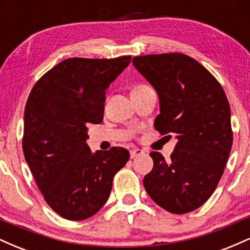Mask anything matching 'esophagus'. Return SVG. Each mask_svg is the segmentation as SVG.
I'll return each instance as SVG.
<instances>
[{
	"label": "esophagus",
	"instance_id": "34e87169",
	"mask_svg": "<svg viewBox=\"0 0 250 250\" xmlns=\"http://www.w3.org/2000/svg\"><path fill=\"white\" fill-rule=\"evenodd\" d=\"M145 154V151L141 150V149H131L130 150V157L131 159H135L137 156H141V155Z\"/></svg>",
	"mask_w": 250,
	"mask_h": 250
}]
</instances>
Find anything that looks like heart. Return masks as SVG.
Returning <instances> with one entry per match:
<instances>
[{"mask_svg": "<svg viewBox=\"0 0 250 250\" xmlns=\"http://www.w3.org/2000/svg\"><path fill=\"white\" fill-rule=\"evenodd\" d=\"M147 89H151V88L148 87V85H146V84H140L135 88L134 91H142V90H147Z\"/></svg>", "mask_w": 250, "mask_h": 250, "instance_id": "obj_1", "label": "heart"}]
</instances>
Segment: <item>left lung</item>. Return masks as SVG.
I'll list each match as a JSON object with an SVG mask.
<instances>
[{"instance_id": "left-lung-1", "label": "left lung", "mask_w": 250, "mask_h": 250, "mask_svg": "<svg viewBox=\"0 0 250 250\" xmlns=\"http://www.w3.org/2000/svg\"><path fill=\"white\" fill-rule=\"evenodd\" d=\"M133 64L159 95L155 129L177 139L170 162L150 153L154 167L143 186L166 210L193 211L214 193L228 161L233 146L228 100L217 80L185 54L136 56Z\"/></svg>"}]
</instances>
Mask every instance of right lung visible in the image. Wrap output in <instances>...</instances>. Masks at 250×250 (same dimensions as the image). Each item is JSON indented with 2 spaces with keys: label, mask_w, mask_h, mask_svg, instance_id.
Listing matches in <instances>:
<instances>
[{
  "label": "right lung",
  "mask_w": 250,
  "mask_h": 250,
  "mask_svg": "<svg viewBox=\"0 0 250 250\" xmlns=\"http://www.w3.org/2000/svg\"><path fill=\"white\" fill-rule=\"evenodd\" d=\"M130 60H64L31 89L24 109V159L45 202L64 219L81 221L96 214L129 160L127 149L91 153L85 141L88 123L103 120L105 90Z\"/></svg>",
  "instance_id": "obj_1"
}]
</instances>
